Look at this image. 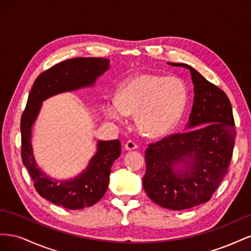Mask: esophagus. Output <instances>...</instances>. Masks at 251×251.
<instances>
[{
    "mask_svg": "<svg viewBox=\"0 0 251 251\" xmlns=\"http://www.w3.org/2000/svg\"><path fill=\"white\" fill-rule=\"evenodd\" d=\"M125 148L126 151H133L135 149H137V144H136L133 140H128V141H126Z\"/></svg>",
    "mask_w": 251,
    "mask_h": 251,
    "instance_id": "1",
    "label": "esophagus"
}]
</instances>
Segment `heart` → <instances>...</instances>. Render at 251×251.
Segmentation results:
<instances>
[{
    "mask_svg": "<svg viewBox=\"0 0 251 251\" xmlns=\"http://www.w3.org/2000/svg\"><path fill=\"white\" fill-rule=\"evenodd\" d=\"M186 101L187 89L180 78L139 74L124 82L116 100L104 102L103 111L117 123H123L126 115H136L138 131L158 138L176 126Z\"/></svg>",
    "mask_w": 251,
    "mask_h": 251,
    "instance_id": "obj_1",
    "label": "heart"
}]
</instances>
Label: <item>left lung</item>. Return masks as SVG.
<instances>
[{
    "mask_svg": "<svg viewBox=\"0 0 251 251\" xmlns=\"http://www.w3.org/2000/svg\"><path fill=\"white\" fill-rule=\"evenodd\" d=\"M194 103L185 132L150 143L142 179L149 198L161 207L182 210L210 200L232 156L235 140L231 103L222 91L186 64Z\"/></svg>",
    "mask_w": 251,
    "mask_h": 251,
    "instance_id": "left-lung-1",
    "label": "left lung"
}]
</instances>
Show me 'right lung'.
<instances>
[{
  "label": "right lung",
  "instance_id": "add662e5",
  "mask_svg": "<svg viewBox=\"0 0 251 251\" xmlns=\"http://www.w3.org/2000/svg\"><path fill=\"white\" fill-rule=\"evenodd\" d=\"M110 60L102 57H75L56 64L39 75L30 91L21 118L22 160L31 176L36 192L53 204L68 209L90 207L100 201L109 185L111 168L120 156L118 139L97 142L96 154L85 171L70 180H56L37 168L31 146V130L47 98L93 86L109 69Z\"/></svg>",
  "mask_w": 251,
  "mask_h": 251
}]
</instances>
